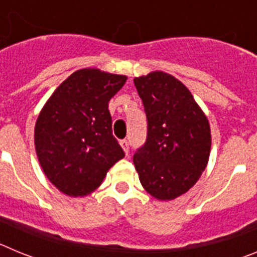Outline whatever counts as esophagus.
Returning <instances> with one entry per match:
<instances>
[{"mask_svg": "<svg viewBox=\"0 0 257 257\" xmlns=\"http://www.w3.org/2000/svg\"><path fill=\"white\" fill-rule=\"evenodd\" d=\"M119 144H121L122 149H123V152L126 153V156H127V154H128V142H127V140H121V142H119Z\"/></svg>", "mask_w": 257, "mask_h": 257, "instance_id": "obj_1", "label": "esophagus"}]
</instances>
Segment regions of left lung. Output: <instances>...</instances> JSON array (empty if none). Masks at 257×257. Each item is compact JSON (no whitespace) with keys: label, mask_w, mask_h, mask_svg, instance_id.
Instances as JSON below:
<instances>
[{"label":"left lung","mask_w":257,"mask_h":257,"mask_svg":"<svg viewBox=\"0 0 257 257\" xmlns=\"http://www.w3.org/2000/svg\"><path fill=\"white\" fill-rule=\"evenodd\" d=\"M148 119V136L134 154L143 188L160 201L187 193L208 163L211 128L192 92L161 70L135 77Z\"/></svg>","instance_id":"8db88e82"}]
</instances>
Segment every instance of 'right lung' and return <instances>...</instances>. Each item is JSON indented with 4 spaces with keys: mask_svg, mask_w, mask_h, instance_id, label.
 Instances as JSON below:
<instances>
[{
    "mask_svg": "<svg viewBox=\"0 0 257 257\" xmlns=\"http://www.w3.org/2000/svg\"><path fill=\"white\" fill-rule=\"evenodd\" d=\"M126 79L96 68L78 69L41 109L35 126L36 153L47 179L67 196L94 192L124 157L112 134L108 103Z\"/></svg>",
    "mask_w": 257,
    "mask_h": 257,
    "instance_id": "right-lung-1",
    "label": "right lung"
}]
</instances>
